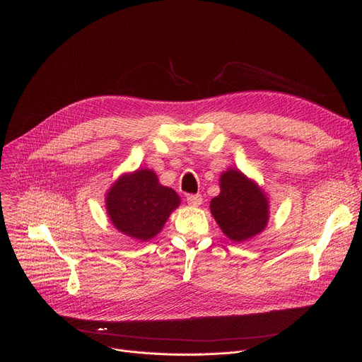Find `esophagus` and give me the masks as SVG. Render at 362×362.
Wrapping results in <instances>:
<instances>
[{
	"label": "esophagus",
	"instance_id": "obj_1",
	"mask_svg": "<svg viewBox=\"0 0 362 362\" xmlns=\"http://www.w3.org/2000/svg\"><path fill=\"white\" fill-rule=\"evenodd\" d=\"M186 201L189 205H194V206H198L202 204V197L199 194H191L186 197Z\"/></svg>",
	"mask_w": 362,
	"mask_h": 362
}]
</instances>
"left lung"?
<instances>
[{"label": "left lung", "mask_w": 362, "mask_h": 362, "mask_svg": "<svg viewBox=\"0 0 362 362\" xmlns=\"http://www.w3.org/2000/svg\"><path fill=\"white\" fill-rule=\"evenodd\" d=\"M221 192L210 208L223 233L235 240L250 239L267 226L269 204L261 189L238 170H227L220 179Z\"/></svg>", "instance_id": "8db88e82"}]
</instances>
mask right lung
Returning <instances> with one entry per match:
<instances>
[{
    "instance_id": "obj_1",
    "label": "right lung",
    "mask_w": 362,
    "mask_h": 362,
    "mask_svg": "<svg viewBox=\"0 0 362 362\" xmlns=\"http://www.w3.org/2000/svg\"><path fill=\"white\" fill-rule=\"evenodd\" d=\"M179 204V195L160 185L151 170L120 177L107 195L111 223L124 235L141 240L154 238Z\"/></svg>"
}]
</instances>
